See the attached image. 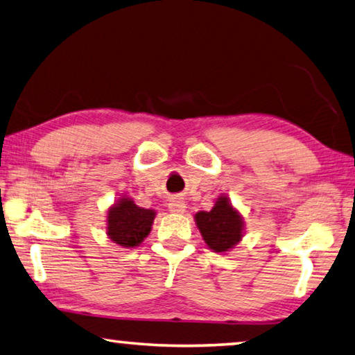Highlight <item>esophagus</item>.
Wrapping results in <instances>:
<instances>
[{
  "mask_svg": "<svg viewBox=\"0 0 355 355\" xmlns=\"http://www.w3.org/2000/svg\"><path fill=\"white\" fill-rule=\"evenodd\" d=\"M167 207H169L171 213L182 214V213H184V209H186V202L183 199H180V197H173Z\"/></svg>",
  "mask_w": 355,
  "mask_h": 355,
  "instance_id": "34e87169",
  "label": "esophagus"
}]
</instances>
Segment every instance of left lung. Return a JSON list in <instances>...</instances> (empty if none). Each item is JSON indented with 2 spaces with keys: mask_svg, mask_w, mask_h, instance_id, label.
<instances>
[{
  "mask_svg": "<svg viewBox=\"0 0 355 355\" xmlns=\"http://www.w3.org/2000/svg\"><path fill=\"white\" fill-rule=\"evenodd\" d=\"M194 219L203 241L209 249L219 254L233 249L243 239V216L232 207L227 196H220L209 211H199Z\"/></svg>",
  "mask_w": 355,
  "mask_h": 355,
  "instance_id": "left-lung-1",
  "label": "left lung"
}]
</instances>
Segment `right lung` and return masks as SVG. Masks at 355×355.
Returning <instances> with one entry per match:
<instances>
[{
    "label": "right lung",
    "instance_id": "1",
    "mask_svg": "<svg viewBox=\"0 0 355 355\" xmlns=\"http://www.w3.org/2000/svg\"><path fill=\"white\" fill-rule=\"evenodd\" d=\"M155 214V209L141 208L130 197H120L107 209V236L122 248H136L152 230Z\"/></svg>",
    "mask_w": 355,
    "mask_h": 355
}]
</instances>
